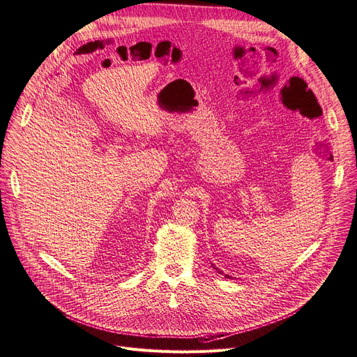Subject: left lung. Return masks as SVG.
Returning <instances> with one entry per match:
<instances>
[{
    "instance_id": "obj_1",
    "label": "left lung",
    "mask_w": 357,
    "mask_h": 357,
    "mask_svg": "<svg viewBox=\"0 0 357 357\" xmlns=\"http://www.w3.org/2000/svg\"><path fill=\"white\" fill-rule=\"evenodd\" d=\"M220 274H222V272H220ZM226 278H230V277H229V275H226Z\"/></svg>"
}]
</instances>
